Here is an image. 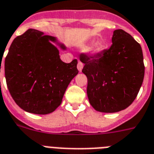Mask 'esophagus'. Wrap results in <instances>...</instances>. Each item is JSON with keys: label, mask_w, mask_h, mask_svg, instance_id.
<instances>
[{"label": "esophagus", "mask_w": 154, "mask_h": 154, "mask_svg": "<svg viewBox=\"0 0 154 154\" xmlns=\"http://www.w3.org/2000/svg\"><path fill=\"white\" fill-rule=\"evenodd\" d=\"M82 69H83V63L81 62H78V63H77V69L79 70V72H81Z\"/></svg>", "instance_id": "obj_1"}]
</instances>
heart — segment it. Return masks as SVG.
Instances as JSON below:
<instances>
[{"label": "heart", "instance_id": "obj_1", "mask_svg": "<svg viewBox=\"0 0 154 154\" xmlns=\"http://www.w3.org/2000/svg\"><path fill=\"white\" fill-rule=\"evenodd\" d=\"M92 46V43H91V44L88 46V48L91 47ZM103 47L102 46V45H97V46L93 48V51H94L95 53H100L101 51H103Z\"/></svg>", "mask_w": 154, "mask_h": 154}]
</instances>
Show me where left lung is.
Wrapping results in <instances>:
<instances>
[{"label": "left lung", "instance_id": "1", "mask_svg": "<svg viewBox=\"0 0 154 154\" xmlns=\"http://www.w3.org/2000/svg\"><path fill=\"white\" fill-rule=\"evenodd\" d=\"M112 44L93 56L82 54V73L88 78L90 104L100 112L113 113L129 107L135 100L145 74L140 44L122 29L114 31Z\"/></svg>", "mask_w": 154, "mask_h": 154}]
</instances>
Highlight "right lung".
<instances>
[{
    "mask_svg": "<svg viewBox=\"0 0 154 154\" xmlns=\"http://www.w3.org/2000/svg\"><path fill=\"white\" fill-rule=\"evenodd\" d=\"M50 41L57 39L28 29L14 38L5 60L10 94L19 107L30 113L53 112L62 103L69 84L78 73L77 60L62 62L58 50ZM59 45L66 49L63 44Z\"/></svg>",
    "mask_w": 154,
    "mask_h": 154,
    "instance_id": "add662e5",
    "label": "right lung"
}]
</instances>
